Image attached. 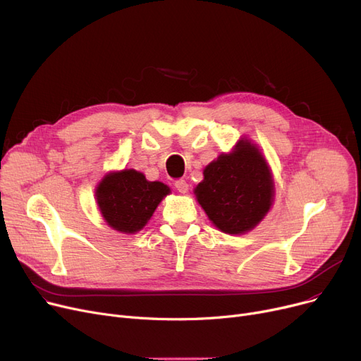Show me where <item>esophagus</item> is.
<instances>
[{"label":"esophagus","instance_id":"1","mask_svg":"<svg viewBox=\"0 0 361 361\" xmlns=\"http://www.w3.org/2000/svg\"><path fill=\"white\" fill-rule=\"evenodd\" d=\"M175 188L179 190V192L180 194H186L188 192V190H189V185L186 183V180H176L175 182Z\"/></svg>","mask_w":361,"mask_h":361}]
</instances>
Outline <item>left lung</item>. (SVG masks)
I'll list each match as a JSON object with an SVG mask.
<instances>
[{
    "label": "left lung",
    "instance_id": "left-lung-1",
    "mask_svg": "<svg viewBox=\"0 0 361 361\" xmlns=\"http://www.w3.org/2000/svg\"><path fill=\"white\" fill-rule=\"evenodd\" d=\"M194 194L213 224L228 235L255 227L274 201V180L259 148L242 138L204 169Z\"/></svg>",
    "mask_w": 361,
    "mask_h": 361
}]
</instances>
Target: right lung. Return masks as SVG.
Returning a JSON list of instances; mask_svg holds the SVG:
<instances>
[{"mask_svg": "<svg viewBox=\"0 0 361 361\" xmlns=\"http://www.w3.org/2000/svg\"><path fill=\"white\" fill-rule=\"evenodd\" d=\"M171 188L147 180L141 172L123 169L106 175L96 188V201L104 221L112 228L131 235L152 219Z\"/></svg>", "mask_w": 361, "mask_h": 361, "instance_id": "1", "label": "right lung"}]
</instances>
